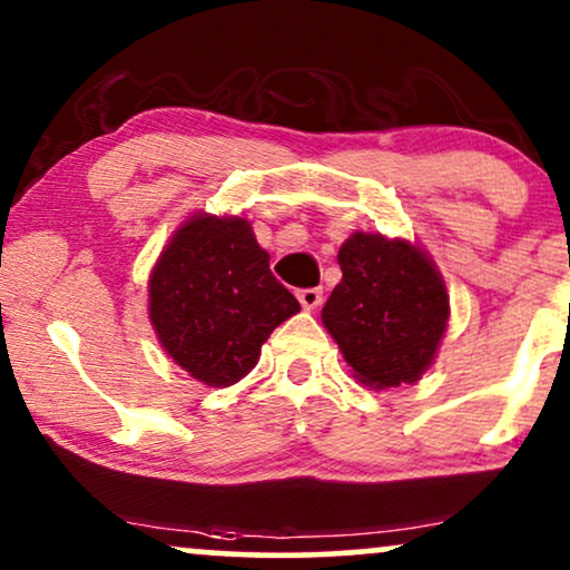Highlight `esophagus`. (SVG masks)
Returning <instances> with one entry per match:
<instances>
[{"mask_svg": "<svg viewBox=\"0 0 570 570\" xmlns=\"http://www.w3.org/2000/svg\"><path fill=\"white\" fill-rule=\"evenodd\" d=\"M297 299H299V305L305 307V311H316V307L322 305V299H324V289H322V286H311V289H299V292H297Z\"/></svg>", "mask_w": 570, "mask_h": 570, "instance_id": "esophagus-1", "label": "esophagus"}]
</instances>
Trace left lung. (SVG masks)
Listing matches in <instances>:
<instances>
[{
	"label": "left lung",
	"instance_id": "left-lung-1",
	"mask_svg": "<svg viewBox=\"0 0 570 570\" xmlns=\"http://www.w3.org/2000/svg\"><path fill=\"white\" fill-rule=\"evenodd\" d=\"M343 278L322 318L362 383L396 389L434 362L450 299L421 248L407 240L353 233L337 254Z\"/></svg>",
	"mask_w": 570,
	"mask_h": 570
}]
</instances>
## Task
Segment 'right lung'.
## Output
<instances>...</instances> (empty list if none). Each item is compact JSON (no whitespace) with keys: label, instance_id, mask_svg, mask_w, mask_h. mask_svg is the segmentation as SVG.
Here are the masks:
<instances>
[{"label":"right lung","instance_id":"add662e5","mask_svg":"<svg viewBox=\"0 0 570 570\" xmlns=\"http://www.w3.org/2000/svg\"><path fill=\"white\" fill-rule=\"evenodd\" d=\"M297 311L252 225L238 217H193L149 276V318L163 348L217 389L238 383L271 332Z\"/></svg>","mask_w":570,"mask_h":570}]
</instances>
